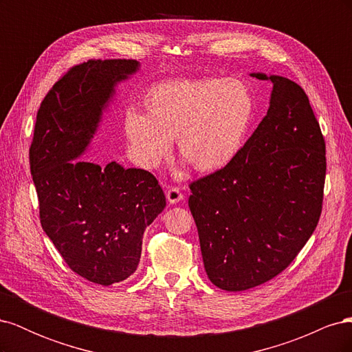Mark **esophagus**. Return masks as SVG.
<instances>
[{
	"instance_id": "34e87169",
	"label": "esophagus",
	"mask_w": 352,
	"mask_h": 352,
	"mask_svg": "<svg viewBox=\"0 0 352 352\" xmlns=\"http://www.w3.org/2000/svg\"><path fill=\"white\" fill-rule=\"evenodd\" d=\"M166 197H167L170 204H176V202L182 201V199L185 198V194L182 192V190H180V188L173 186V188H168V189H167Z\"/></svg>"
}]
</instances>
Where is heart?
Segmentation results:
<instances>
[{
    "label": "heart",
    "mask_w": 352,
    "mask_h": 352,
    "mask_svg": "<svg viewBox=\"0 0 352 352\" xmlns=\"http://www.w3.org/2000/svg\"><path fill=\"white\" fill-rule=\"evenodd\" d=\"M144 107L145 114H126L124 131L145 166H157L176 140L179 154L190 166L211 173L242 151L255 100L248 85L235 78H180L153 85Z\"/></svg>",
    "instance_id": "b5f03b06"
}]
</instances>
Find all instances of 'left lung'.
Wrapping results in <instances>:
<instances>
[{
	"instance_id": "obj_1",
	"label": "left lung",
	"mask_w": 352,
	"mask_h": 352,
	"mask_svg": "<svg viewBox=\"0 0 352 352\" xmlns=\"http://www.w3.org/2000/svg\"><path fill=\"white\" fill-rule=\"evenodd\" d=\"M230 164L189 185L208 279L238 292L272 280L310 239L323 208L326 144L305 91L282 78Z\"/></svg>"
}]
</instances>
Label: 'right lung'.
Masks as SVG:
<instances>
[{
    "mask_svg": "<svg viewBox=\"0 0 352 352\" xmlns=\"http://www.w3.org/2000/svg\"><path fill=\"white\" fill-rule=\"evenodd\" d=\"M136 69L138 61L126 58L70 67L42 100L29 148L42 229L74 273L105 286L136 270L145 228L166 207L162 186L146 170L76 160L114 85Z\"/></svg>",
    "mask_w": 352,
    "mask_h": 352,
    "instance_id": "add662e5",
    "label": "right lung"
}]
</instances>
